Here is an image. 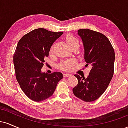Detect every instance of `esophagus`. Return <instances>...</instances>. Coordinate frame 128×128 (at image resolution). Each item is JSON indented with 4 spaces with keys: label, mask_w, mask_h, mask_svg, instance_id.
Returning <instances> with one entry per match:
<instances>
[{
    "label": "esophagus",
    "mask_w": 128,
    "mask_h": 128,
    "mask_svg": "<svg viewBox=\"0 0 128 128\" xmlns=\"http://www.w3.org/2000/svg\"><path fill=\"white\" fill-rule=\"evenodd\" d=\"M63 76H64V77H69V76H71V74L70 73H64Z\"/></svg>",
    "instance_id": "obj_1"
}]
</instances>
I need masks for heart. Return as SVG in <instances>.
Listing matches in <instances>:
<instances>
[{
  "label": "heart",
  "mask_w": 128,
  "mask_h": 128,
  "mask_svg": "<svg viewBox=\"0 0 128 128\" xmlns=\"http://www.w3.org/2000/svg\"><path fill=\"white\" fill-rule=\"evenodd\" d=\"M66 41H67L68 44L72 47V46L76 44H79V41L77 38H76L74 36H73L71 35H68V36L66 37ZM54 52V48L52 47L50 50V54H52ZM76 62L74 60H66V61H63L61 63L60 65V67L61 69L65 70H70L72 68L73 66L74 65Z\"/></svg>",
  "instance_id": "b5f03b06"
}]
</instances>
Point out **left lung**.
Returning a JSON list of instances; mask_svg holds the SVG:
<instances>
[{"mask_svg":"<svg viewBox=\"0 0 128 128\" xmlns=\"http://www.w3.org/2000/svg\"><path fill=\"white\" fill-rule=\"evenodd\" d=\"M84 49V59L92 68L86 78L74 74L78 84L73 88L74 96L85 102L98 99L105 92L114 74L115 54L106 36L88 29L78 30Z\"/></svg>","mask_w":128,"mask_h":128,"instance_id":"obj_1","label":"left lung"}]
</instances>
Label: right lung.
<instances>
[{
	"mask_svg": "<svg viewBox=\"0 0 128 128\" xmlns=\"http://www.w3.org/2000/svg\"><path fill=\"white\" fill-rule=\"evenodd\" d=\"M62 34L36 29L24 35L17 44L13 57L16 79L22 91L32 100L40 102L50 97L62 79L61 72H42L53 43Z\"/></svg>",
	"mask_w": 128,
	"mask_h": 128,
	"instance_id": "1",
	"label": "right lung"
}]
</instances>
